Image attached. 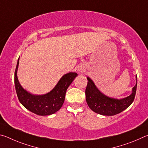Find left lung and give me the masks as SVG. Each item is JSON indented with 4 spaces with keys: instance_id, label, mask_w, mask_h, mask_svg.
I'll list each match as a JSON object with an SVG mask.
<instances>
[{
    "instance_id": "1",
    "label": "left lung",
    "mask_w": 148,
    "mask_h": 148,
    "mask_svg": "<svg viewBox=\"0 0 148 148\" xmlns=\"http://www.w3.org/2000/svg\"><path fill=\"white\" fill-rule=\"evenodd\" d=\"M87 86L86 89V99L89 107L95 113L103 116H114L127 109L134 101L137 87L136 84L129 96L122 99L110 98L99 91L92 80L87 77Z\"/></svg>"
}]
</instances>
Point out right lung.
<instances>
[{
	"instance_id": "right-lung-1",
	"label": "right lung",
	"mask_w": 148,
	"mask_h": 148,
	"mask_svg": "<svg viewBox=\"0 0 148 148\" xmlns=\"http://www.w3.org/2000/svg\"><path fill=\"white\" fill-rule=\"evenodd\" d=\"M19 61V59L17 60L15 71L14 83L17 97L21 104L29 111L39 116H49L61 109L64 103L66 90L77 76V73L69 72L64 74L56 87L46 94L32 95L24 89L19 84L17 76Z\"/></svg>"
}]
</instances>
